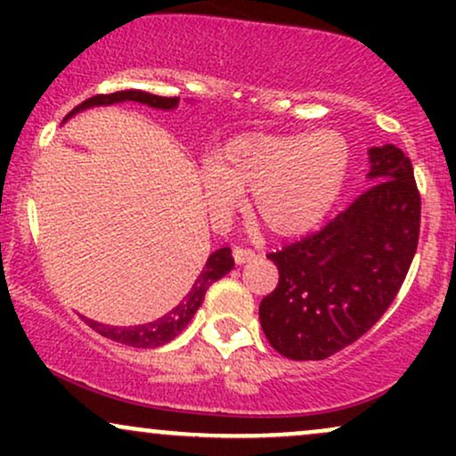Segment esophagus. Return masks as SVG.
<instances>
[{
	"label": "esophagus",
	"mask_w": 456,
	"mask_h": 456,
	"mask_svg": "<svg viewBox=\"0 0 456 456\" xmlns=\"http://www.w3.org/2000/svg\"><path fill=\"white\" fill-rule=\"evenodd\" d=\"M233 259H235V264H238V265L248 264V261L255 259V250L244 248V246H235V248H233Z\"/></svg>",
	"instance_id": "1"
}]
</instances>
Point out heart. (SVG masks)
Wrapping results in <instances>:
<instances>
[{
	"label": "heart",
	"instance_id": "obj_1",
	"mask_svg": "<svg viewBox=\"0 0 456 456\" xmlns=\"http://www.w3.org/2000/svg\"><path fill=\"white\" fill-rule=\"evenodd\" d=\"M347 139L334 128L308 134L248 133L233 137L199 171L208 208L224 221L250 191L248 212L274 235L317 227L349 174Z\"/></svg>",
	"mask_w": 456,
	"mask_h": 456
}]
</instances>
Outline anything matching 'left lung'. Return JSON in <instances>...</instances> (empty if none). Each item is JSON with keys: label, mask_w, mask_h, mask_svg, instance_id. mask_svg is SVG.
Segmentation results:
<instances>
[{"label": "left lung", "mask_w": 456, "mask_h": 456, "mask_svg": "<svg viewBox=\"0 0 456 456\" xmlns=\"http://www.w3.org/2000/svg\"><path fill=\"white\" fill-rule=\"evenodd\" d=\"M369 188L326 227L268 259L279 285L259 322L276 352L323 360L358 341L399 294L420 235V192L396 145L369 150Z\"/></svg>", "instance_id": "1"}]
</instances>
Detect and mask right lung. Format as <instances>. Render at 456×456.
Returning <instances> with one entry per match:
<instances>
[{"instance_id": "obj_1", "label": "right lung", "mask_w": 456, "mask_h": 456, "mask_svg": "<svg viewBox=\"0 0 456 456\" xmlns=\"http://www.w3.org/2000/svg\"><path fill=\"white\" fill-rule=\"evenodd\" d=\"M124 101H133V102H141L148 104V107L154 109H162V111H169V109H175L180 98H167V96H154V94L148 92H139V90H124V92H113V94H98V96L87 98L83 101L78 107L72 109L70 113L66 115L72 118V115L83 111V109L90 107H101V104H115V102H124ZM233 268V257H232V248H218L216 253H212L208 257L203 270L199 272V276L192 282L191 291H188L184 300L177 302V306L174 311H169L167 315H162L156 322L143 323V326H130V328H113V326H104V323L92 322V319H86L87 326L101 332L102 337L111 338L115 343L128 345V347H141V349H151V347H160V345L174 341L177 334L182 332L188 326L192 315L197 313V308L201 306L203 297H206L208 287L212 282H216L218 279H223L224 274H229Z\"/></svg>"}]
</instances>
